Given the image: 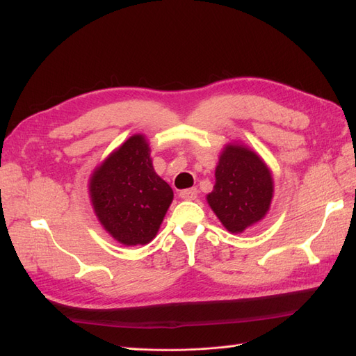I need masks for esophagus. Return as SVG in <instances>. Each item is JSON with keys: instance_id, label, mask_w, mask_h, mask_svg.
<instances>
[{"instance_id": "esophagus-1", "label": "esophagus", "mask_w": 356, "mask_h": 356, "mask_svg": "<svg viewBox=\"0 0 356 356\" xmlns=\"http://www.w3.org/2000/svg\"><path fill=\"white\" fill-rule=\"evenodd\" d=\"M197 188H186L179 191V197L184 200H195L197 197Z\"/></svg>"}]
</instances>
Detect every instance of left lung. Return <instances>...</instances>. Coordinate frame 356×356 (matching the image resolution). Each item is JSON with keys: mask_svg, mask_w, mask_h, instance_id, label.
<instances>
[{"mask_svg": "<svg viewBox=\"0 0 356 356\" xmlns=\"http://www.w3.org/2000/svg\"><path fill=\"white\" fill-rule=\"evenodd\" d=\"M272 197L273 178L263 159L243 145H225L207 196L224 227L232 233L251 227L266 217Z\"/></svg>", "mask_w": 356, "mask_h": 356, "instance_id": "1", "label": "left lung"}]
</instances>
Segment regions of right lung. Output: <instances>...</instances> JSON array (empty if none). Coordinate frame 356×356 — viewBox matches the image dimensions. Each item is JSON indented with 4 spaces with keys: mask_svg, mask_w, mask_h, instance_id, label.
Masks as SVG:
<instances>
[{
    "mask_svg": "<svg viewBox=\"0 0 356 356\" xmlns=\"http://www.w3.org/2000/svg\"><path fill=\"white\" fill-rule=\"evenodd\" d=\"M96 217L127 246L154 239L174 191L153 168L144 135H134L96 168L89 182Z\"/></svg>",
    "mask_w": 356,
    "mask_h": 356,
    "instance_id": "obj_1",
    "label": "right lung"
}]
</instances>
